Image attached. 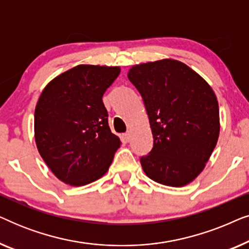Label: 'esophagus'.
Masks as SVG:
<instances>
[{"mask_svg":"<svg viewBox=\"0 0 249 249\" xmlns=\"http://www.w3.org/2000/svg\"><path fill=\"white\" fill-rule=\"evenodd\" d=\"M122 137H124V139L125 142H129V141H130V137H131L130 132H125V134L122 136Z\"/></svg>","mask_w":249,"mask_h":249,"instance_id":"obj_1","label":"esophagus"}]
</instances>
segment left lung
<instances>
[{"instance_id": "8db88e82", "label": "left lung", "mask_w": 249, "mask_h": 249, "mask_svg": "<svg viewBox=\"0 0 249 249\" xmlns=\"http://www.w3.org/2000/svg\"><path fill=\"white\" fill-rule=\"evenodd\" d=\"M148 114L154 146L141 159L145 175L155 182L183 187L205 168L220 134L215 93L181 61L139 63L128 71Z\"/></svg>"}]
</instances>
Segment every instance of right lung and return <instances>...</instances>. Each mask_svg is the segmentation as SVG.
<instances>
[{"instance_id":"right-lung-1","label":"right lung","mask_w":249,"mask_h":249,"mask_svg":"<svg viewBox=\"0 0 249 249\" xmlns=\"http://www.w3.org/2000/svg\"><path fill=\"white\" fill-rule=\"evenodd\" d=\"M120 67L79 64L50 81L37 101L34 131L53 175L85 186L107 172L121 141L112 134L102 97Z\"/></svg>"}]
</instances>
